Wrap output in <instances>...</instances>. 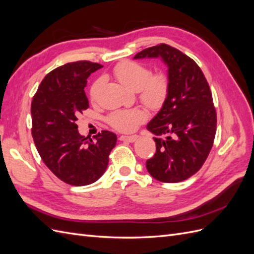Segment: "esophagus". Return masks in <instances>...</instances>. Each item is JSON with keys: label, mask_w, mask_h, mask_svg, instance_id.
Here are the masks:
<instances>
[{"label": "esophagus", "mask_w": 254, "mask_h": 254, "mask_svg": "<svg viewBox=\"0 0 254 254\" xmlns=\"http://www.w3.org/2000/svg\"><path fill=\"white\" fill-rule=\"evenodd\" d=\"M138 135L137 134H134V135H122V137L120 138L122 141H128V142H130V143H132V142H134V141H137L138 140Z\"/></svg>", "instance_id": "esophagus-1"}]
</instances>
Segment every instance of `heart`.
I'll return each mask as SVG.
<instances>
[{"label": "heart", "mask_w": 254, "mask_h": 254, "mask_svg": "<svg viewBox=\"0 0 254 254\" xmlns=\"http://www.w3.org/2000/svg\"><path fill=\"white\" fill-rule=\"evenodd\" d=\"M114 76L132 91H139L140 100L151 109H159L168 95V78L163 73L151 75V71L144 64L135 61H124L113 70ZM102 79L99 78L90 88V98L95 100ZM146 112L141 109L117 110L109 116L110 125L122 132L135 130L139 125L145 122Z\"/></svg>", "instance_id": "b5f03b06"}]
</instances>
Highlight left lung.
<instances>
[{"label":"left lung","mask_w":254,"mask_h":254,"mask_svg":"<svg viewBox=\"0 0 254 254\" xmlns=\"http://www.w3.org/2000/svg\"><path fill=\"white\" fill-rule=\"evenodd\" d=\"M159 58L167 66L168 95L146 129L155 134L156 153L146 169L160 182L177 183L196 174L211 150L216 113L212 95L193 59L167 44L146 48L133 59Z\"/></svg>","instance_id":"left-lung-1"}]
</instances>
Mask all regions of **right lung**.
<instances>
[{"label": "right lung", "mask_w": 254, "mask_h": 254, "mask_svg": "<svg viewBox=\"0 0 254 254\" xmlns=\"http://www.w3.org/2000/svg\"><path fill=\"white\" fill-rule=\"evenodd\" d=\"M99 64L75 61L49 72L31 104L32 137L43 162L67 184L83 187L104 174L116 134L103 130L96 140L78 132L76 121L89 108L84 88Z\"/></svg>", "instance_id": "obj_1"}]
</instances>
